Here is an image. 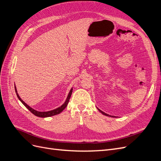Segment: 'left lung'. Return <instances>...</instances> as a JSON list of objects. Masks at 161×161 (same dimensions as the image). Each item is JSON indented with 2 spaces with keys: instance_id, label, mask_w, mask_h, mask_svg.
Returning <instances> with one entry per match:
<instances>
[{
  "instance_id": "1",
  "label": "left lung",
  "mask_w": 161,
  "mask_h": 161,
  "mask_svg": "<svg viewBox=\"0 0 161 161\" xmlns=\"http://www.w3.org/2000/svg\"><path fill=\"white\" fill-rule=\"evenodd\" d=\"M97 109L99 110V111H100L101 113L103 114V115H106V116H108V117H111V118H118V117H115V116H114V115H109V114H106V113H105V112H103V111H101V109H99V108H97Z\"/></svg>"
}]
</instances>
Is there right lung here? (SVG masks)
Returning a JSON list of instances; mask_svg holds the SVG:
<instances>
[{
  "label": "right lung",
  "mask_w": 161,
  "mask_h": 161,
  "mask_svg": "<svg viewBox=\"0 0 161 161\" xmlns=\"http://www.w3.org/2000/svg\"><path fill=\"white\" fill-rule=\"evenodd\" d=\"M72 88H71L70 92H69V95H68L67 97H66V101H64V103H63L61 106L58 107V108L54 109H52V110H50V111H37L36 109H33L32 108H31V107L30 105H28L26 103H25L21 99V97H19L18 92H17V90L16 89V86H15V85H14V90H15V92L17 94V96L18 97V99H19V101H20L21 103L25 105L27 109H28L29 110H30L31 113L35 115L36 116H37V117H40V118H47V117H51V116H53V115H58L60 114L61 112L64 110L66 108V106L68 105V103H69V100H70V98L71 97V95H72Z\"/></svg>",
  "instance_id": "obj_1"
}]
</instances>
